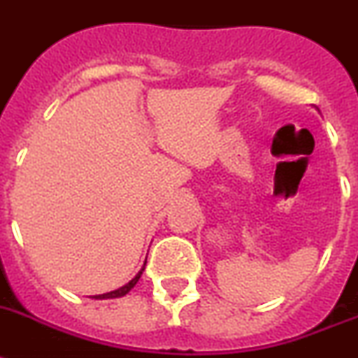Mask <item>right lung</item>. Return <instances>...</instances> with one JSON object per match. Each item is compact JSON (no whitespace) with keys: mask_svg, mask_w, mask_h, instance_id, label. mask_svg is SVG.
<instances>
[{"mask_svg":"<svg viewBox=\"0 0 358 358\" xmlns=\"http://www.w3.org/2000/svg\"><path fill=\"white\" fill-rule=\"evenodd\" d=\"M144 265H143V268H141V271L135 274V278L129 280L126 285H122V287H119V289H115V291H111V292H104V294H94L93 298H96V300H104V298H120V296H124V294H128V292L135 287V283L138 282V278H141V274H143V271H144Z\"/></svg>","mask_w":358,"mask_h":358,"instance_id":"right-lung-1","label":"right lung"}]
</instances>
